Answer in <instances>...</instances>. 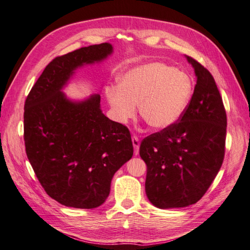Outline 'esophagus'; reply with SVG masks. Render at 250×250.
Returning <instances> with one entry per match:
<instances>
[{"label": "esophagus", "mask_w": 250, "mask_h": 250, "mask_svg": "<svg viewBox=\"0 0 250 250\" xmlns=\"http://www.w3.org/2000/svg\"><path fill=\"white\" fill-rule=\"evenodd\" d=\"M131 141H132V146H134V147H135V154L138 155V153H139V147H140L139 138H138L137 136H132Z\"/></svg>", "instance_id": "esophagus-1"}]
</instances>
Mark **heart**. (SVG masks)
Listing matches in <instances>:
<instances>
[{
	"label": "heart",
	"mask_w": 250,
	"mask_h": 250,
	"mask_svg": "<svg viewBox=\"0 0 250 250\" xmlns=\"http://www.w3.org/2000/svg\"><path fill=\"white\" fill-rule=\"evenodd\" d=\"M193 93L189 76L163 62H149L127 70L119 78V86L106 88V97L120 123L136 113L154 129L176 123L185 112Z\"/></svg>",
	"instance_id": "heart-1"
}]
</instances>
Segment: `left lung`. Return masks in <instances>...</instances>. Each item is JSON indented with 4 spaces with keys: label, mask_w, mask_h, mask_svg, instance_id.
I'll return each mask as SVG.
<instances>
[{
    "label": "left lung",
    "mask_w": 250,
    "mask_h": 250,
    "mask_svg": "<svg viewBox=\"0 0 250 250\" xmlns=\"http://www.w3.org/2000/svg\"><path fill=\"white\" fill-rule=\"evenodd\" d=\"M186 59L197 77L189 104L179 122L144 138L140 146L146 196L163 209L200 200L225 157L227 115L220 93L209 71L195 59Z\"/></svg>",
    "instance_id": "left-lung-1"
}]
</instances>
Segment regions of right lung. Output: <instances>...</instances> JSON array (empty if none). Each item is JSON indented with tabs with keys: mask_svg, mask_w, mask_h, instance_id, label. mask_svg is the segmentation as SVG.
Here are the masks:
<instances>
[{
	"mask_svg": "<svg viewBox=\"0 0 250 250\" xmlns=\"http://www.w3.org/2000/svg\"><path fill=\"white\" fill-rule=\"evenodd\" d=\"M112 51L104 42L53 59L24 104L27 158L48 196L65 207L102 205L114 173L134 154L128 128L103 113L99 94L74 102L62 92L77 68Z\"/></svg>",
	"mask_w": 250,
	"mask_h": 250,
	"instance_id": "right-lung-1",
	"label": "right lung"
}]
</instances>
